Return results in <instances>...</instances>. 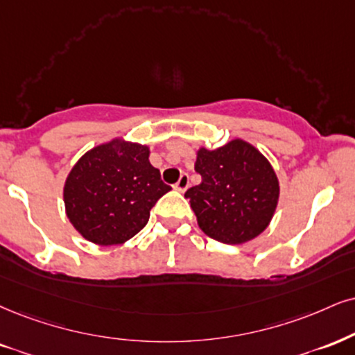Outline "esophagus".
Here are the masks:
<instances>
[{
    "instance_id": "esophagus-1",
    "label": "esophagus",
    "mask_w": 355,
    "mask_h": 355,
    "mask_svg": "<svg viewBox=\"0 0 355 355\" xmlns=\"http://www.w3.org/2000/svg\"><path fill=\"white\" fill-rule=\"evenodd\" d=\"M187 186H189V176H187V174H181V178H179V181L176 182V186H174V189L179 192H184L187 189Z\"/></svg>"
}]
</instances>
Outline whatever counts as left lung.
<instances>
[{"instance_id": "8db88e82", "label": "left lung", "mask_w": 355, "mask_h": 355, "mask_svg": "<svg viewBox=\"0 0 355 355\" xmlns=\"http://www.w3.org/2000/svg\"><path fill=\"white\" fill-rule=\"evenodd\" d=\"M199 186L184 194L199 229L217 242L240 245L263 234L279 200V181L266 156L235 138L224 146L196 151Z\"/></svg>"}]
</instances>
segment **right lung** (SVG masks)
<instances>
[{
  "mask_svg": "<svg viewBox=\"0 0 355 355\" xmlns=\"http://www.w3.org/2000/svg\"><path fill=\"white\" fill-rule=\"evenodd\" d=\"M150 153L148 144L116 137L72 166L62 191L65 216L85 240L121 245L148 224L153 205L171 191Z\"/></svg>",
  "mask_w": 355,
  "mask_h": 355,
  "instance_id": "1",
  "label": "right lung"
}]
</instances>
